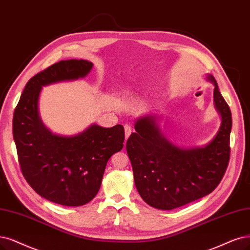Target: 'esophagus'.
Masks as SVG:
<instances>
[{
	"label": "esophagus",
	"instance_id": "esophagus-1",
	"mask_svg": "<svg viewBox=\"0 0 250 250\" xmlns=\"http://www.w3.org/2000/svg\"><path fill=\"white\" fill-rule=\"evenodd\" d=\"M131 133H132V127H131V125H125V140L127 139L128 137H130Z\"/></svg>",
	"mask_w": 250,
	"mask_h": 250
}]
</instances>
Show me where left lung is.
<instances>
[{"label":"left lung","mask_w":250,"mask_h":250,"mask_svg":"<svg viewBox=\"0 0 250 250\" xmlns=\"http://www.w3.org/2000/svg\"><path fill=\"white\" fill-rule=\"evenodd\" d=\"M214 105L221 116L215 137L203 147L181 148L161 132L155 115L138 118L126 141L134 180L151 207L172 210L209 195L223 179L229 161L232 114L213 76Z\"/></svg>","instance_id":"1"}]
</instances>
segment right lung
I'll use <instances>...</instances> for the list:
<instances>
[{"label":"right lung","mask_w":250,"mask_h":250,"mask_svg":"<svg viewBox=\"0 0 250 250\" xmlns=\"http://www.w3.org/2000/svg\"><path fill=\"white\" fill-rule=\"evenodd\" d=\"M92 62L61 61L29 80L13 115V138L23 177L44 199L63 206H82L96 197L108 160L123 149L122 125H89L75 136L52 134L39 114L42 86L85 77Z\"/></svg>","instance_id":"obj_1"}]
</instances>
